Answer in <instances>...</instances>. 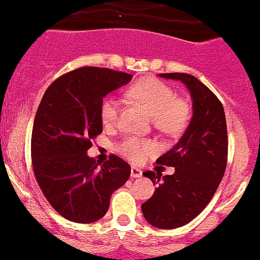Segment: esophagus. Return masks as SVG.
Wrapping results in <instances>:
<instances>
[{
    "label": "esophagus",
    "instance_id": "1",
    "mask_svg": "<svg viewBox=\"0 0 260 260\" xmlns=\"http://www.w3.org/2000/svg\"><path fill=\"white\" fill-rule=\"evenodd\" d=\"M131 176L132 177H141L142 176V171L140 170V168L135 167L133 166L132 168H131Z\"/></svg>",
    "mask_w": 260,
    "mask_h": 260
}]
</instances>
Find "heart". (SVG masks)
Returning <instances> with one entry per match:
<instances>
[{
    "label": "heart",
    "mask_w": 260,
    "mask_h": 260,
    "mask_svg": "<svg viewBox=\"0 0 260 260\" xmlns=\"http://www.w3.org/2000/svg\"><path fill=\"white\" fill-rule=\"evenodd\" d=\"M129 95L139 101L154 118V124L168 135L181 132L186 127L190 116L188 105L177 97L170 85L154 78H147L131 86ZM120 102L113 95L102 100L100 116L106 127L118 124ZM119 153L132 162H141L149 154L155 151V144L150 140L139 139L135 136L125 137L116 145Z\"/></svg>",
    "instance_id": "heart-1"
}]
</instances>
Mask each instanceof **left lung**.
Listing matches in <instances>:
<instances>
[{"mask_svg": "<svg viewBox=\"0 0 260 260\" xmlns=\"http://www.w3.org/2000/svg\"><path fill=\"white\" fill-rule=\"evenodd\" d=\"M160 76L185 84L193 100V118L184 136L156 159L158 165L175 167V174L144 172L158 182L153 197L141 205L144 217L156 228L172 229L193 220L214 197L225 172L228 135L223 105L205 84L181 72Z\"/></svg>", "mask_w": 260, "mask_h": 260, "instance_id": "8db88e82", "label": "left lung"}]
</instances>
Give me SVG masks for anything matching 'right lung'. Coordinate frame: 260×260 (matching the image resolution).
Listing matches in <instances>:
<instances>
[{
  "label": "right lung",
  "mask_w": 260,
  "mask_h": 260,
  "mask_svg": "<svg viewBox=\"0 0 260 260\" xmlns=\"http://www.w3.org/2000/svg\"><path fill=\"white\" fill-rule=\"evenodd\" d=\"M131 79L121 71L80 67L59 76L44 93L32 129V167L48 202L67 220L101 219L111 194L129 179V165L118 155L100 165L86 151L102 133L104 97Z\"/></svg>",
  "instance_id": "add662e5"
}]
</instances>
